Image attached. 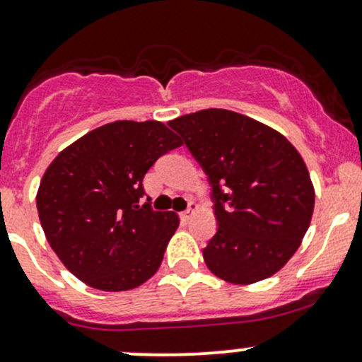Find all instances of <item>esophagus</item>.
Masks as SVG:
<instances>
[{"label": "esophagus", "instance_id": "obj_1", "mask_svg": "<svg viewBox=\"0 0 362 362\" xmlns=\"http://www.w3.org/2000/svg\"><path fill=\"white\" fill-rule=\"evenodd\" d=\"M196 210H198V204L196 203H189V208L185 211H182V218H184V221H189V218L192 217V215L196 214Z\"/></svg>", "mask_w": 362, "mask_h": 362}]
</instances>
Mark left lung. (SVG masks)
I'll return each mask as SVG.
<instances>
[{"label":"left lung","mask_w":362,"mask_h":362,"mask_svg":"<svg viewBox=\"0 0 362 362\" xmlns=\"http://www.w3.org/2000/svg\"><path fill=\"white\" fill-rule=\"evenodd\" d=\"M168 124L211 184L218 229L203 249L208 269L240 286L275 275L301 245L315 204L301 154L273 127L222 108Z\"/></svg>","instance_id":"1"}]
</instances>
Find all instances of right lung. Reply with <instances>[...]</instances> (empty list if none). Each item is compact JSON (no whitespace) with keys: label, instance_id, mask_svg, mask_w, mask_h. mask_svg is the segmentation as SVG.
<instances>
[{"label":"right lung","instance_id":"right-lung-1","mask_svg":"<svg viewBox=\"0 0 362 362\" xmlns=\"http://www.w3.org/2000/svg\"><path fill=\"white\" fill-rule=\"evenodd\" d=\"M180 145L158 120H115L49 164L36 192L38 217L47 242L76 279L117 293L158 272L180 218L138 203L148 168Z\"/></svg>","mask_w":362,"mask_h":362}]
</instances>
